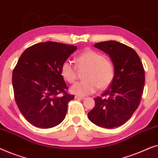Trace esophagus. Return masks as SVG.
<instances>
[{
	"label": "esophagus",
	"instance_id": "34e87169",
	"mask_svg": "<svg viewBox=\"0 0 158 158\" xmlns=\"http://www.w3.org/2000/svg\"><path fill=\"white\" fill-rule=\"evenodd\" d=\"M75 99H85V97H82V96H79V95H77V96H75Z\"/></svg>",
	"mask_w": 158,
	"mask_h": 158
}]
</instances>
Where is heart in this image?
<instances>
[{
	"instance_id": "1",
	"label": "heart",
	"mask_w": 158,
	"mask_h": 158,
	"mask_svg": "<svg viewBox=\"0 0 158 158\" xmlns=\"http://www.w3.org/2000/svg\"><path fill=\"white\" fill-rule=\"evenodd\" d=\"M76 62L77 66L72 61H64L61 69L62 77L69 83H73L76 80L77 68L80 71L86 70L83 77L85 80L77 82L71 87L70 91L73 94L81 96L92 94L98 88H107L114 79V64L96 51H84L77 57Z\"/></svg>"
}]
</instances>
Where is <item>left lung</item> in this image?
Returning <instances> with one entry per match:
<instances>
[{"mask_svg":"<svg viewBox=\"0 0 158 158\" xmlns=\"http://www.w3.org/2000/svg\"><path fill=\"white\" fill-rule=\"evenodd\" d=\"M94 47L110 56L114 66V77L110 86L94 98V107L88 118L97 125L114 128L123 125L138 107L145 84V70L137 52L115 41H102Z\"/></svg>","mask_w":158,"mask_h":158,"instance_id":"1","label":"left lung"}]
</instances>
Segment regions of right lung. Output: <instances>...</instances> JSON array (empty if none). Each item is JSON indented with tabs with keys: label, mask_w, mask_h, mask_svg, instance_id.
<instances>
[{
	"label": "right lung",
	"mask_w": 158,
	"mask_h": 158,
	"mask_svg": "<svg viewBox=\"0 0 158 158\" xmlns=\"http://www.w3.org/2000/svg\"><path fill=\"white\" fill-rule=\"evenodd\" d=\"M77 46L54 41L26 48L13 71L15 100L26 120L37 127L51 128L64 120L74 95L66 92L62 64Z\"/></svg>",
	"instance_id": "obj_1"
}]
</instances>
